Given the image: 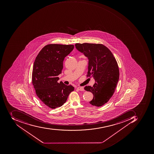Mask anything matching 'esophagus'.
I'll list each match as a JSON object with an SVG mask.
<instances>
[{"mask_svg": "<svg viewBox=\"0 0 154 154\" xmlns=\"http://www.w3.org/2000/svg\"><path fill=\"white\" fill-rule=\"evenodd\" d=\"M77 89L79 90V91H84V90H84V88L82 87H78Z\"/></svg>", "mask_w": 154, "mask_h": 154, "instance_id": "esophagus-1", "label": "esophagus"}]
</instances>
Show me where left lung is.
<instances>
[{"mask_svg":"<svg viewBox=\"0 0 154 154\" xmlns=\"http://www.w3.org/2000/svg\"><path fill=\"white\" fill-rule=\"evenodd\" d=\"M75 46L89 59L87 77H93L95 80L92 87H85L86 91L93 94L90 103L101 106L109 100L115 91L119 75L117 62L110 49L103 44L79 43Z\"/></svg>","mask_w":154,"mask_h":154,"instance_id":"8db88e82","label":"left lung"}]
</instances>
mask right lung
Segmentation results:
<instances>
[{
  "instance_id": "1",
  "label": "right lung",
  "mask_w": 154,
  "mask_h": 154,
  "mask_svg": "<svg viewBox=\"0 0 154 154\" xmlns=\"http://www.w3.org/2000/svg\"><path fill=\"white\" fill-rule=\"evenodd\" d=\"M74 48L73 45L48 44L40 51L34 62L32 81L36 94L44 105L51 109L63 106L74 90L71 85L57 82L64 58Z\"/></svg>"
}]
</instances>
